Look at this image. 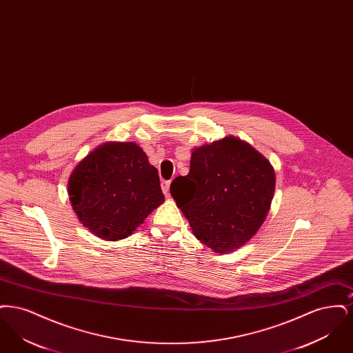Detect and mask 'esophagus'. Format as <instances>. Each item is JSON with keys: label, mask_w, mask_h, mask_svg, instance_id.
<instances>
[{"label": "esophagus", "mask_w": 353, "mask_h": 353, "mask_svg": "<svg viewBox=\"0 0 353 353\" xmlns=\"http://www.w3.org/2000/svg\"><path fill=\"white\" fill-rule=\"evenodd\" d=\"M169 186H170V181H163L161 183V189H163L165 196H169Z\"/></svg>", "instance_id": "34e87169"}]
</instances>
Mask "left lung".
<instances>
[{
    "mask_svg": "<svg viewBox=\"0 0 353 353\" xmlns=\"http://www.w3.org/2000/svg\"><path fill=\"white\" fill-rule=\"evenodd\" d=\"M274 190L268 159L232 136L194 150L189 173L170 184L193 234L216 252H233L258 232Z\"/></svg>",
    "mask_w": 353,
    "mask_h": 353,
    "instance_id": "1",
    "label": "left lung"
}]
</instances>
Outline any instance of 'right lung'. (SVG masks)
I'll use <instances>...</instances> for the list:
<instances>
[{"instance_id":"1","label":"right lung","mask_w":353,"mask_h":353,"mask_svg":"<svg viewBox=\"0 0 353 353\" xmlns=\"http://www.w3.org/2000/svg\"><path fill=\"white\" fill-rule=\"evenodd\" d=\"M68 196L84 226L107 241L132 234L164 201L157 169L134 143H107L87 154L68 179Z\"/></svg>"}]
</instances>
